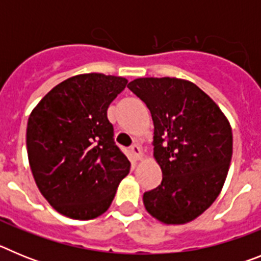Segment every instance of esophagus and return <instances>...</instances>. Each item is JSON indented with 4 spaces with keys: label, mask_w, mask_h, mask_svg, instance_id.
Segmentation results:
<instances>
[{
    "label": "esophagus",
    "mask_w": 261,
    "mask_h": 261,
    "mask_svg": "<svg viewBox=\"0 0 261 261\" xmlns=\"http://www.w3.org/2000/svg\"><path fill=\"white\" fill-rule=\"evenodd\" d=\"M130 153H132L133 158H135L136 161H138V159H141V158H142L141 147L138 146L137 144H135V145H132V146H130Z\"/></svg>",
    "instance_id": "obj_1"
}]
</instances>
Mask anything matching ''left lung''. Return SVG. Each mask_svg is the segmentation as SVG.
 <instances>
[{
  "instance_id": "8db88e82",
  "label": "left lung",
  "mask_w": 261,
  "mask_h": 261,
  "mask_svg": "<svg viewBox=\"0 0 261 261\" xmlns=\"http://www.w3.org/2000/svg\"><path fill=\"white\" fill-rule=\"evenodd\" d=\"M128 89L150 110L154 158L162 183L144 193L146 211L166 225L204 213L218 197L232 155V133L213 99L180 78H137Z\"/></svg>"
}]
</instances>
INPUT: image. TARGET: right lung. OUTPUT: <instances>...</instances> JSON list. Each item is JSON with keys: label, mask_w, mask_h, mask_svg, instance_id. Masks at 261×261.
Returning a JSON list of instances; mask_svg holds the SVG:
<instances>
[{"label": "right lung", "mask_w": 261, "mask_h": 261, "mask_svg": "<svg viewBox=\"0 0 261 261\" xmlns=\"http://www.w3.org/2000/svg\"><path fill=\"white\" fill-rule=\"evenodd\" d=\"M123 77H70L41 99L27 123V154L41 195L59 213L93 220L114 200L130 162L114 141L107 110Z\"/></svg>", "instance_id": "obj_1"}]
</instances>
